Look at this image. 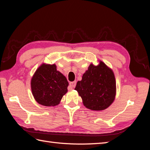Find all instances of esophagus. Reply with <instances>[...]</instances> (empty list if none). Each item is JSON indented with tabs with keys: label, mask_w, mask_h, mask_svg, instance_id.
<instances>
[{
	"label": "esophagus",
	"mask_w": 150,
	"mask_h": 150,
	"mask_svg": "<svg viewBox=\"0 0 150 150\" xmlns=\"http://www.w3.org/2000/svg\"><path fill=\"white\" fill-rule=\"evenodd\" d=\"M76 81H73V82H69V86L71 88H75L76 86Z\"/></svg>",
	"instance_id": "esophagus-1"
}]
</instances>
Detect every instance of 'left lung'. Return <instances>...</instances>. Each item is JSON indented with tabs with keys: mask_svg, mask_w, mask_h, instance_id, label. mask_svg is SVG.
I'll use <instances>...</instances> for the list:
<instances>
[{
	"mask_svg": "<svg viewBox=\"0 0 150 150\" xmlns=\"http://www.w3.org/2000/svg\"><path fill=\"white\" fill-rule=\"evenodd\" d=\"M86 108L95 111L106 109L116 94V82L112 70L100 61L97 66L91 64L78 81L75 88Z\"/></svg>",
	"mask_w": 150,
	"mask_h": 150,
	"instance_id": "obj_1",
	"label": "left lung"
}]
</instances>
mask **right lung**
Returning <instances> with one entry per match:
<instances>
[{
	"mask_svg": "<svg viewBox=\"0 0 150 150\" xmlns=\"http://www.w3.org/2000/svg\"><path fill=\"white\" fill-rule=\"evenodd\" d=\"M68 82L55 64H42L31 81L32 94L38 103L45 106L58 105L68 91Z\"/></svg>",
	"mask_w": 150,
	"mask_h": 150,
	"instance_id": "obj_1",
	"label": "right lung"
}]
</instances>
